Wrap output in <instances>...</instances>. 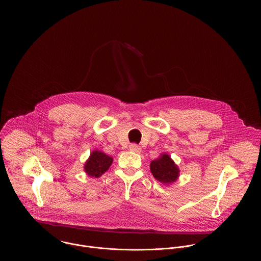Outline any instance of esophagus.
<instances>
[{
	"label": "esophagus",
	"mask_w": 261,
	"mask_h": 261,
	"mask_svg": "<svg viewBox=\"0 0 261 261\" xmlns=\"http://www.w3.org/2000/svg\"><path fill=\"white\" fill-rule=\"evenodd\" d=\"M129 149H130L131 151L136 152V153H140L141 150H142V149H141L139 146H137L136 144H131V145L129 146Z\"/></svg>",
	"instance_id": "1"
}]
</instances>
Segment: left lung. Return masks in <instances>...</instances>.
I'll return each mask as SVG.
<instances>
[{
  "instance_id": "1",
  "label": "left lung",
  "mask_w": 261,
  "mask_h": 261,
  "mask_svg": "<svg viewBox=\"0 0 261 261\" xmlns=\"http://www.w3.org/2000/svg\"><path fill=\"white\" fill-rule=\"evenodd\" d=\"M149 169L152 176L163 185H171L177 181L180 175V170L170 155L166 152L150 162Z\"/></svg>"
}]
</instances>
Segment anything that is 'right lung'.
<instances>
[{
  "label": "right lung",
  "instance_id": "obj_1",
  "mask_svg": "<svg viewBox=\"0 0 261 261\" xmlns=\"http://www.w3.org/2000/svg\"><path fill=\"white\" fill-rule=\"evenodd\" d=\"M112 162V156L100 150L94 149L84 164L85 173L91 178H99L109 170Z\"/></svg>",
  "mask_w": 261,
  "mask_h": 261
}]
</instances>
